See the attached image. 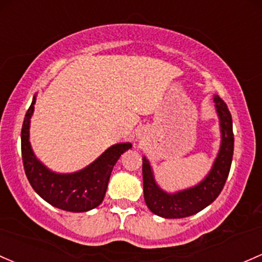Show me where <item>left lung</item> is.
<instances>
[{"label": "left lung", "instance_id": "8db88e82", "mask_svg": "<svg viewBox=\"0 0 262 262\" xmlns=\"http://www.w3.org/2000/svg\"><path fill=\"white\" fill-rule=\"evenodd\" d=\"M217 113L221 120L222 143L221 149L213 168L206 180L193 188L168 194L158 188L153 178L152 169L147 158L143 157V191L148 208L157 216L164 219H183L192 216L211 205L224 188L228 177L233 156L232 117L227 105L219 95L213 98Z\"/></svg>", "mask_w": 262, "mask_h": 262}]
</instances>
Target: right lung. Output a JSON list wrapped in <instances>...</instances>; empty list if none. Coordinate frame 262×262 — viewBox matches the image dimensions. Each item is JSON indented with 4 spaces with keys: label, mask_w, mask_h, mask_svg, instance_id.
<instances>
[{
    "label": "right lung",
    "mask_w": 262,
    "mask_h": 262,
    "mask_svg": "<svg viewBox=\"0 0 262 262\" xmlns=\"http://www.w3.org/2000/svg\"><path fill=\"white\" fill-rule=\"evenodd\" d=\"M34 98L25 115L21 129V153L25 173L30 184L41 198L54 207L70 212H85L98 207L105 196L113 167L120 156L132 147L120 143L106 149L90 166L71 174L52 173L37 161L29 142L30 118L34 113Z\"/></svg>",
    "instance_id": "right-lung-1"
}]
</instances>
